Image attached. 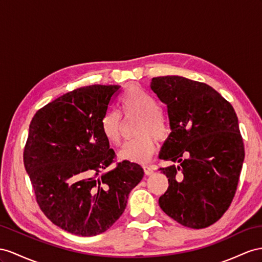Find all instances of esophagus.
Instances as JSON below:
<instances>
[{
	"mask_svg": "<svg viewBox=\"0 0 262 262\" xmlns=\"http://www.w3.org/2000/svg\"><path fill=\"white\" fill-rule=\"evenodd\" d=\"M143 168H144V172H145V175H147V176L151 175V173L154 172V168H152L151 166H144Z\"/></svg>",
	"mask_w": 262,
	"mask_h": 262,
	"instance_id": "obj_1",
	"label": "esophagus"
}]
</instances>
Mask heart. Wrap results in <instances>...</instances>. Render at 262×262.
Wrapping results in <instances>:
<instances>
[{
    "instance_id": "b5f03b06",
    "label": "heart",
    "mask_w": 262,
    "mask_h": 262,
    "mask_svg": "<svg viewBox=\"0 0 262 262\" xmlns=\"http://www.w3.org/2000/svg\"><path fill=\"white\" fill-rule=\"evenodd\" d=\"M119 106L125 117L139 116L136 127L138 137L126 142L119 157L133 163H146L156 149V137L163 140L168 136L169 128L164 114L151 94L138 86H129L119 97ZM103 135L113 145L122 139V116L118 112H106L100 119Z\"/></svg>"
}]
</instances>
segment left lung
<instances>
[{
  "mask_svg": "<svg viewBox=\"0 0 262 262\" xmlns=\"http://www.w3.org/2000/svg\"><path fill=\"white\" fill-rule=\"evenodd\" d=\"M150 87L167 105L171 129L159 158L179 164L159 169L169 184L159 206L185 227H209L229 208L243 168L236 112L211 86L186 77H154Z\"/></svg>",
  "mask_w": 262,
  "mask_h": 262,
  "instance_id": "left-lung-1",
  "label": "left lung"
}]
</instances>
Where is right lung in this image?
<instances>
[{
  "label": "right lung",
  "instance_id": "1",
  "mask_svg": "<svg viewBox=\"0 0 262 262\" xmlns=\"http://www.w3.org/2000/svg\"><path fill=\"white\" fill-rule=\"evenodd\" d=\"M119 90L80 87L38 110L30 124L23 159L37 204L53 224L76 236L110 229L144 177L142 167L128 160L103 172L116 155L100 119Z\"/></svg>",
  "mask_w": 262,
  "mask_h": 262
}]
</instances>
